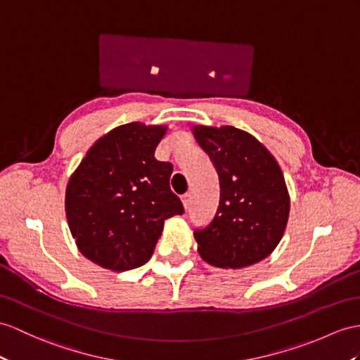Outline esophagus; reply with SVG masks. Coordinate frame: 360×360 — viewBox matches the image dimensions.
Here are the masks:
<instances>
[{"label":"esophagus","mask_w":360,"mask_h":360,"mask_svg":"<svg viewBox=\"0 0 360 360\" xmlns=\"http://www.w3.org/2000/svg\"><path fill=\"white\" fill-rule=\"evenodd\" d=\"M183 205H185V209L188 210L189 207H191V203H192V197H191V194H189V192H186V194L185 195H183Z\"/></svg>","instance_id":"obj_1"}]
</instances>
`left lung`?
Segmentation results:
<instances>
[{"instance_id": "8db88e82", "label": "left lung", "mask_w": 360, "mask_h": 360, "mask_svg": "<svg viewBox=\"0 0 360 360\" xmlns=\"http://www.w3.org/2000/svg\"><path fill=\"white\" fill-rule=\"evenodd\" d=\"M220 180V203L197 227L198 253L215 267L241 269L267 258L281 241L290 198L281 168L266 146L233 127H194Z\"/></svg>"}]
</instances>
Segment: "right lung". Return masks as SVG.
<instances>
[{
    "label": "right lung",
    "mask_w": 360,
    "mask_h": 360,
    "mask_svg": "<svg viewBox=\"0 0 360 360\" xmlns=\"http://www.w3.org/2000/svg\"><path fill=\"white\" fill-rule=\"evenodd\" d=\"M166 127L140 122L101 137L70 179L68 227L84 257L124 271L153 257L165 220L185 207L169 188L172 163L154 157Z\"/></svg>",
    "instance_id": "1"
}]
</instances>
